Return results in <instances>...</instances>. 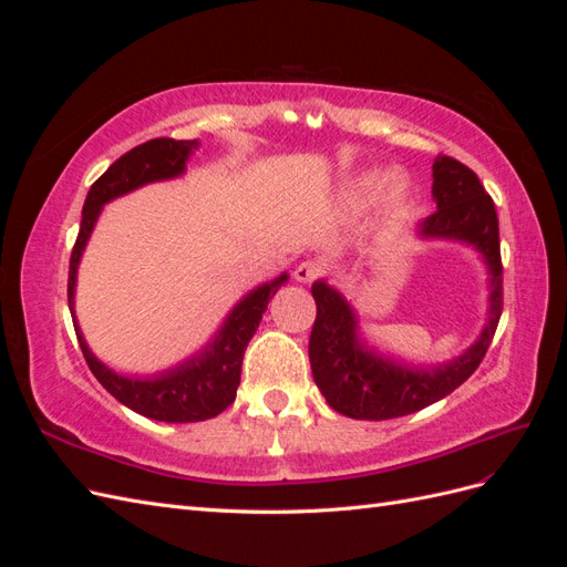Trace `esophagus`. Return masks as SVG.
Returning a JSON list of instances; mask_svg holds the SVG:
<instances>
[{
	"mask_svg": "<svg viewBox=\"0 0 567 567\" xmlns=\"http://www.w3.org/2000/svg\"><path fill=\"white\" fill-rule=\"evenodd\" d=\"M323 271H326V267H323L319 260H305V262H300V265L296 267L293 277H296V281H300V284H312V281H317V279L323 277Z\"/></svg>",
	"mask_w": 567,
	"mask_h": 567,
	"instance_id": "obj_1",
	"label": "esophagus"
}]
</instances>
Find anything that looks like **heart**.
Returning <instances> with one entry per match:
<instances>
[{"label":"heart","mask_w":567,"mask_h":567,"mask_svg":"<svg viewBox=\"0 0 567 567\" xmlns=\"http://www.w3.org/2000/svg\"><path fill=\"white\" fill-rule=\"evenodd\" d=\"M388 184V194L392 198H398L402 194V182L400 179H383L379 175H371V177H364L357 182V196L359 198H371L381 192V188Z\"/></svg>","instance_id":"heart-1"}]
</instances>
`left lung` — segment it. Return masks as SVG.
Returning <instances> with one entry per match:
<instances>
[{
	"instance_id": "obj_1",
	"label": "left lung",
	"mask_w": 567,
	"mask_h": 567,
	"mask_svg": "<svg viewBox=\"0 0 567 567\" xmlns=\"http://www.w3.org/2000/svg\"><path fill=\"white\" fill-rule=\"evenodd\" d=\"M433 196L437 210L421 221V236L456 238L483 252L492 274L489 321L466 354L444 367L414 371L369 352L357 340L352 307L336 288L317 281L312 286L317 319L310 336V364L326 402L342 416L385 421L414 414L468 381L489 350L504 310L499 217L494 200L473 169L452 156H437L433 163Z\"/></svg>"
}]
</instances>
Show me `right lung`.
<instances>
[{"mask_svg": "<svg viewBox=\"0 0 567 567\" xmlns=\"http://www.w3.org/2000/svg\"><path fill=\"white\" fill-rule=\"evenodd\" d=\"M198 148L196 140H151L146 144L134 146L125 156H120L104 175H101L87 194L82 208L80 231L71 252V269H68V307L73 310L75 296V274L80 265V255L84 244L96 225V217L104 208V203L123 196L136 186L148 182H161L177 177L184 173L186 161ZM286 274L260 288H255L241 302L234 307V312L227 317L217 338L205 348L198 357H192L188 362L179 364L173 371H165L156 379H125V375L113 373L90 352L84 342L78 321L73 319L78 342L87 362L90 371L96 375V381L104 385L117 402H123L136 414H142L153 421L167 423H194L208 421L221 414L234 400L236 388L241 383V364L250 338L255 336L257 326L262 321L269 300L277 296L281 284H286Z\"/></svg>", "mask_w": 567, "mask_h": 567, "instance_id": "right-lung-1", "label": "right lung"}]
</instances>
